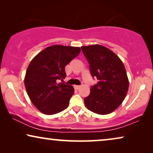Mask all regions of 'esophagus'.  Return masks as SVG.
<instances>
[{"label":"esophagus","instance_id":"1","mask_svg":"<svg viewBox=\"0 0 153 153\" xmlns=\"http://www.w3.org/2000/svg\"><path fill=\"white\" fill-rule=\"evenodd\" d=\"M74 88L75 89H76V90H78L79 88H80V85H74Z\"/></svg>","mask_w":153,"mask_h":153}]
</instances>
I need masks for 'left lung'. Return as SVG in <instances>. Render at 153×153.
<instances>
[{
    "mask_svg": "<svg viewBox=\"0 0 153 153\" xmlns=\"http://www.w3.org/2000/svg\"><path fill=\"white\" fill-rule=\"evenodd\" d=\"M89 63L93 78L97 84L91 87V93L84 98L90 111L106 115L116 109L124 100L129 88V81L123 62L108 48L95 45L81 47Z\"/></svg>",
    "mask_w": 153,
    "mask_h": 153,
    "instance_id": "obj_1",
    "label": "left lung"
}]
</instances>
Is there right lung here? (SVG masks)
I'll use <instances>...</instances> for the list:
<instances>
[{"instance_id":"1","label":"right lung","mask_w":153,"mask_h":153,"mask_svg":"<svg viewBox=\"0 0 153 153\" xmlns=\"http://www.w3.org/2000/svg\"><path fill=\"white\" fill-rule=\"evenodd\" d=\"M80 51L79 47L53 45L31 60L25 76V87L32 103L42 113L55 114L68 106L74 88L59 81L66 77L65 66Z\"/></svg>"}]
</instances>
